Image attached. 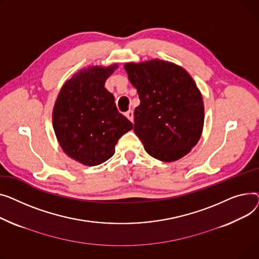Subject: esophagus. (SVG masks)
<instances>
[{
    "label": "esophagus",
    "instance_id": "obj_1",
    "mask_svg": "<svg viewBox=\"0 0 259 259\" xmlns=\"http://www.w3.org/2000/svg\"><path fill=\"white\" fill-rule=\"evenodd\" d=\"M125 116H126V118L127 119H130L131 121H132V122H134V112L133 111H128V112H126L125 113Z\"/></svg>",
    "mask_w": 259,
    "mask_h": 259
}]
</instances>
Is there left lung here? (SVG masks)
I'll return each mask as SVG.
<instances>
[{
	"mask_svg": "<svg viewBox=\"0 0 259 259\" xmlns=\"http://www.w3.org/2000/svg\"><path fill=\"white\" fill-rule=\"evenodd\" d=\"M124 69L137 89L134 131L146 153L175 162L190 153L204 127V103L199 88L181 66L162 59L127 63Z\"/></svg>",
	"mask_w": 259,
	"mask_h": 259,
	"instance_id": "obj_1",
	"label": "left lung"
}]
</instances>
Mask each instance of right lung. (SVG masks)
<instances>
[{
  "instance_id": "right-lung-1",
  "label": "right lung",
  "mask_w": 259,
  "mask_h": 259,
  "mask_svg": "<svg viewBox=\"0 0 259 259\" xmlns=\"http://www.w3.org/2000/svg\"><path fill=\"white\" fill-rule=\"evenodd\" d=\"M117 64L78 71L60 89L54 103L52 123L56 139L71 159L96 166L115 154L118 140L133 123L120 114L104 83Z\"/></svg>"
}]
</instances>
